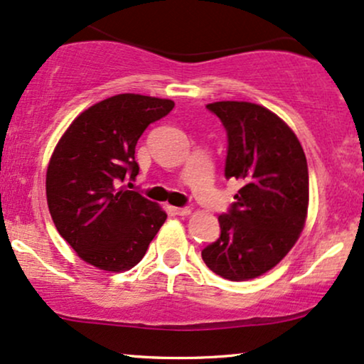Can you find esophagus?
Here are the masks:
<instances>
[{"mask_svg":"<svg viewBox=\"0 0 364 364\" xmlns=\"http://www.w3.org/2000/svg\"><path fill=\"white\" fill-rule=\"evenodd\" d=\"M173 213L174 215H179V216H186V215L191 213V210L188 208V206H174Z\"/></svg>","mask_w":364,"mask_h":364,"instance_id":"34e87169","label":"esophagus"}]
</instances>
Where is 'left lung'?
I'll list each match as a JSON object with an SVG mask.
<instances>
[{"label":"left lung","mask_w":364,"mask_h":364,"mask_svg":"<svg viewBox=\"0 0 364 364\" xmlns=\"http://www.w3.org/2000/svg\"><path fill=\"white\" fill-rule=\"evenodd\" d=\"M206 109L227 131L225 178L237 179L242 188L218 216L220 237L201 257L223 279H255L287 255L304 228L306 154L291 127L262 105L225 100Z\"/></svg>","instance_id":"obj_1"}]
</instances>
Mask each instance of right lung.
<instances>
[{
	"mask_svg": "<svg viewBox=\"0 0 364 364\" xmlns=\"http://www.w3.org/2000/svg\"><path fill=\"white\" fill-rule=\"evenodd\" d=\"M173 100L119 94L92 105L58 141L47 169V201L58 233L87 264L121 272L139 264L166 213L119 183L139 173L142 132Z\"/></svg>",
	"mask_w": 364,
	"mask_h": 364,
	"instance_id": "obj_1",
	"label": "right lung"
}]
</instances>
